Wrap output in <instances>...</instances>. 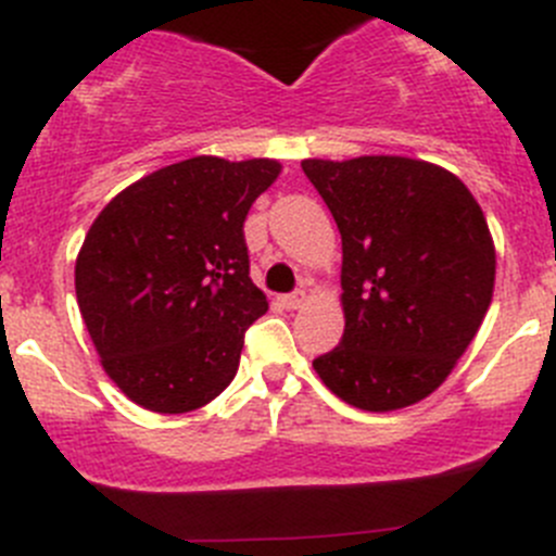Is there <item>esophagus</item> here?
Here are the masks:
<instances>
[{
	"instance_id": "34e87169",
	"label": "esophagus",
	"mask_w": 556,
	"mask_h": 556,
	"mask_svg": "<svg viewBox=\"0 0 556 556\" xmlns=\"http://www.w3.org/2000/svg\"><path fill=\"white\" fill-rule=\"evenodd\" d=\"M307 302V291L305 289H296L291 291V294L283 296V305L289 307V311H296V307H302Z\"/></svg>"
}]
</instances>
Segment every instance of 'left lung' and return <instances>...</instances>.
Here are the masks:
<instances>
[{
	"label": "left lung",
	"mask_w": 556,
	"mask_h": 556,
	"mask_svg": "<svg viewBox=\"0 0 556 556\" xmlns=\"http://www.w3.org/2000/svg\"><path fill=\"white\" fill-rule=\"evenodd\" d=\"M302 169L343 240V340L313 370L354 408H408L446 381L492 302L481 205L421 159H305Z\"/></svg>",
	"instance_id": "obj_1"
}]
</instances>
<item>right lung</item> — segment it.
<instances>
[{"mask_svg": "<svg viewBox=\"0 0 556 556\" xmlns=\"http://www.w3.org/2000/svg\"><path fill=\"white\" fill-rule=\"evenodd\" d=\"M276 159L194 156L126 186L93 218L75 294L110 381L153 414H189L235 378L267 313L243 222Z\"/></svg>", "mask_w": 556, "mask_h": 556, "instance_id": "add662e5", "label": "right lung"}]
</instances>
